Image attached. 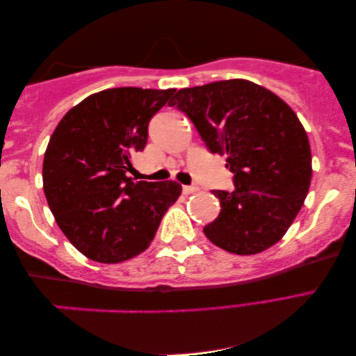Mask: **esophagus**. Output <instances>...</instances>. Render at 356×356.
I'll list each match as a JSON object with an SVG mask.
<instances>
[{
	"mask_svg": "<svg viewBox=\"0 0 356 356\" xmlns=\"http://www.w3.org/2000/svg\"><path fill=\"white\" fill-rule=\"evenodd\" d=\"M199 191L197 186H183V192L184 194H194V192Z\"/></svg>",
	"mask_w": 356,
	"mask_h": 356,
	"instance_id": "1",
	"label": "esophagus"
}]
</instances>
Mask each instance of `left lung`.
Listing matches in <instances>:
<instances>
[{"instance_id":"left-lung-1","label":"left lung","mask_w":356,"mask_h":356,"mask_svg":"<svg viewBox=\"0 0 356 356\" xmlns=\"http://www.w3.org/2000/svg\"><path fill=\"white\" fill-rule=\"evenodd\" d=\"M177 106L211 153L227 156L235 191H213L218 219L209 241L227 252L254 255L276 244L305 203L312 178L309 138L298 116L275 92L232 79L183 88Z\"/></svg>"}]
</instances>
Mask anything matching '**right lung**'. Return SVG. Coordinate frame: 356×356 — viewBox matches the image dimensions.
Instances as JSON below:
<instances>
[{
	"mask_svg": "<svg viewBox=\"0 0 356 356\" xmlns=\"http://www.w3.org/2000/svg\"><path fill=\"white\" fill-rule=\"evenodd\" d=\"M175 88L124 86L95 92L63 116L47 145L44 194L61 232L85 257L121 264L149 248L177 181H132L131 156Z\"/></svg>",
	"mask_w": 356,
	"mask_h": 356,
	"instance_id": "right-lung-1",
	"label": "right lung"
}]
</instances>
